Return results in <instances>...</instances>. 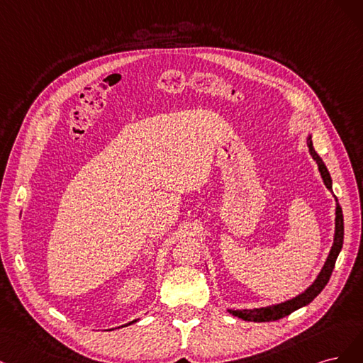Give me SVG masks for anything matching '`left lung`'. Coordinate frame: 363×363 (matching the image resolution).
Masks as SVG:
<instances>
[{
  "instance_id": "8db88e82",
  "label": "left lung",
  "mask_w": 363,
  "mask_h": 363,
  "mask_svg": "<svg viewBox=\"0 0 363 363\" xmlns=\"http://www.w3.org/2000/svg\"><path fill=\"white\" fill-rule=\"evenodd\" d=\"M308 147L312 158L317 161L318 164V170L321 173V178L324 181V185L327 186L332 191V178H330V173L327 170L325 164L323 162V160L320 158V155L315 152L313 145H312V138L311 135L308 137ZM342 242H344V217H342V209L337 203V199H336V218H335V238H333V245L330 249L329 256H327V259L324 262L323 270L320 272L318 277L315 279V282L305 291L298 294L297 297L291 298L288 301L284 303H279V305H273V306H267V308H259V309H242V311H233V309H228L233 317H238L244 321H255V323H267V321H276L286 317L291 312H294L303 306L309 305V303L317 297L320 292L324 289V286L329 282V279L332 276V272L335 268V262L339 252L342 249Z\"/></svg>"
}]
</instances>
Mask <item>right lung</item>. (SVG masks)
Returning <instances> with one entry per match:
<instances>
[{
  "instance_id": "1",
  "label": "right lung",
  "mask_w": 363,
  "mask_h": 363,
  "mask_svg": "<svg viewBox=\"0 0 363 363\" xmlns=\"http://www.w3.org/2000/svg\"><path fill=\"white\" fill-rule=\"evenodd\" d=\"M137 320H134V321H131V323H128V324H133V323H135ZM128 324H125V325H128Z\"/></svg>"
}]
</instances>
